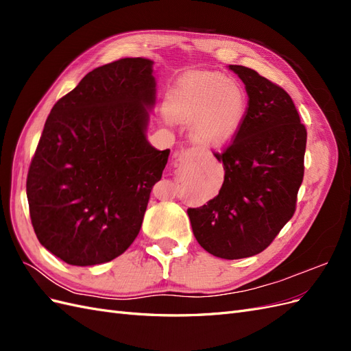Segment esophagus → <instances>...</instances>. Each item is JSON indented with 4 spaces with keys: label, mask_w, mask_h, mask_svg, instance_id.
<instances>
[{
    "label": "esophagus",
    "mask_w": 351,
    "mask_h": 351,
    "mask_svg": "<svg viewBox=\"0 0 351 351\" xmlns=\"http://www.w3.org/2000/svg\"><path fill=\"white\" fill-rule=\"evenodd\" d=\"M192 155H195V151L192 149H187V151H183L182 155H180V162H184L187 158H190Z\"/></svg>",
    "instance_id": "esophagus-1"
}]
</instances>
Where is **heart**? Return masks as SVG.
I'll list each match as a JSON object with an SVG mask.
<instances>
[{
    "label": "heart",
    "instance_id": "b5f03b06",
    "mask_svg": "<svg viewBox=\"0 0 351 351\" xmlns=\"http://www.w3.org/2000/svg\"><path fill=\"white\" fill-rule=\"evenodd\" d=\"M165 112L173 121L190 123L196 142L219 146L240 130L247 114V93L239 82L219 73H190L169 92Z\"/></svg>",
    "mask_w": 351,
    "mask_h": 351
}]
</instances>
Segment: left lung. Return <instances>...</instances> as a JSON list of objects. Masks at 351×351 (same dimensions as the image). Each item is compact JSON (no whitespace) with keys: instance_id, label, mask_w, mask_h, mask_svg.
<instances>
[{"instance_id":"left-lung-1","label":"left lung","mask_w":351,"mask_h":351,"mask_svg":"<svg viewBox=\"0 0 351 351\" xmlns=\"http://www.w3.org/2000/svg\"><path fill=\"white\" fill-rule=\"evenodd\" d=\"M228 69L246 86L247 114L234 141L214 154L226 171L218 196L187 215L200 246L232 261L267 249L294 215L307 133L278 84L249 67Z\"/></svg>"}]
</instances>
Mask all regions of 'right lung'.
<instances>
[{
  "instance_id": "right-lung-1",
  "label": "right lung",
  "mask_w": 351,
  "mask_h": 351,
  "mask_svg": "<svg viewBox=\"0 0 351 351\" xmlns=\"http://www.w3.org/2000/svg\"><path fill=\"white\" fill-rule=\"evenodd\" d=\"M152 66L139 57L95 69L48 115L26 193L39 243L69 265L110 262L139 234L169 155L146 139Z\"/></svg>"
}]
</instances>
